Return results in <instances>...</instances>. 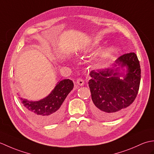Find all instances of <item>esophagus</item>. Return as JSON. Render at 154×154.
Returning a JSON list of instances; mask_svg holds the SVG:
<instances>
[{
  "label": "esophagus",
  "instance_id": "1",
  "mask_svg": "<svg viewBox=\"0 0 154 154\" xmlns=\"http://www.w3.org/2000/svg\"><path fill=\"white\" fill-rule=\"evenodd\" d=\"M77 83L80 86H83L84 85V80L83 79H81V78H79V79H77Z\"/></svg>",
  "mask_w": 154,
  "mask_h": 154
}]
</instances>
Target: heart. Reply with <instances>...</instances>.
Masks as SVG:
<instances>
[{"label": "heart", "mask_w": 154, "mask_h": 154, "mask_svg": "<svg viewBox=\"0 0 154 154\" xmlns=\"http://www.w3.org/2000/svg\"><path fill=\"white\" fill-rule=\"evenodd\" d=\"M116 50L114 48H109L107 50L103 52L102 57L104 59H106V60H109V59L112 58L114 56V55L116 54Z\"/></svg>", "instance_id": "1"}]
</instances>
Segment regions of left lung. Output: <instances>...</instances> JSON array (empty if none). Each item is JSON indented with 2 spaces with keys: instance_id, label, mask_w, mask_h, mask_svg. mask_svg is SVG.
I'll use <instances>...</instances> for the list:
<instances>
[{
  "instance_id": "1",
  "label": "left lung",
  "mask_w": 154,
  "mask_h": 154,
  "mask_svg": "<svg viewBox=\"0 0 154 154\" xmlns=\"http://www.w3.org/2000/svg\"><path fill=\"white\" fill-rule=\"evenodd\" d=\"M117 66H126L127 73L120 74ZM90 76L93 114L99 119L108 121L122 115L134 101L139 91L141 69L136 54L131 52L120 56L112 68L93 70Z\"/></svg>"
}]
</instances>
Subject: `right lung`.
<instances>
[{
	"label": "right lung",
	"instance_id": "add662e5",
	"mask_svg": "<svg viewBox=\"0 0 154 154\" xmlns=\"http://www.w3.org/2000/svg\"><path fill=\"white\" fill-rule=\"evenodd\" d=\"M73 88V81L63 79L58 82L52 92L43 99L29 101L21 98V100L32 119L40 124H54L62 118L64 112L63 103Z\"/></svg>",
	"mask_w": 154,
	"mask_h": 154
}]
</instances>
